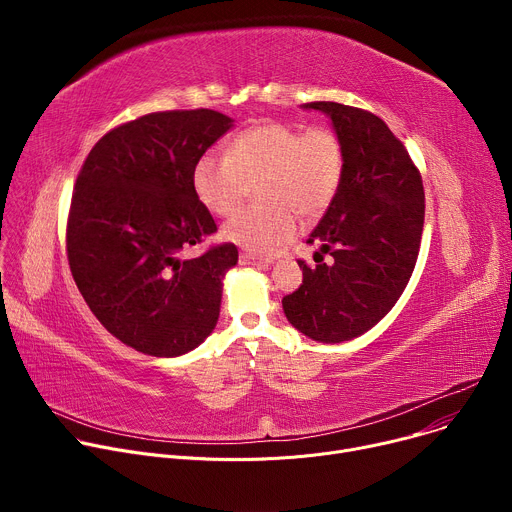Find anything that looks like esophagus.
<instances>
[{
	"mask_svg": "<svg viewBox=\"0 0 512 512\" xmlns=\"http://www.w3.org/2000/svg\"><path fill=\"white\" fill-rule=\"evenodd\" d=\"M239 261H241V265H257V267H265V265H269V259L255 257V255H251V253H241Z\"/></svg>",
	"mask_w": 512,
	"mask_h": 512,
	"instance_id": "34e87169",
	"label": "esophagus"
}]
</instances>
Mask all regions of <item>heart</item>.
I'll list each match as a JSON object with an SVG mask.
<instances>
[{
    "label": "heart",
    "instance_id": "b5f03b06",
    "mask_svg": "<svg viewBox=\"0 0 512 512\" xmlns=\"http://www.w3.org/2000/svg\"><path fill=\"white\" fill-rule=\"evenodd\" d=\"M344 176V150L326 127L302 133L296 125L263 121L235 135L227 156L198 158L192 188L216 216H233L251 186L261 204L237 214L223 239L253 253L271 255L296 237V214L314 218L334 200Z\"/></svg>",
    "mask_w": 512,
    "mask_h": 512
}]
</instances>
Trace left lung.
Instances as JSON below:
<instances>
[{"mask_svg":"<svg viewBox=\"0 0 512 512\" xmlns=\"http://www.w3.org/2000/svg\"><path fill=\"white\" fill-rule=\"evenodd\" d=\"M302 109L330 119L344 150V176L306 241L318 245L320 261H298L304 281L281 304L296 330L336 344L371 330L401 298L419 253L425 196L405 145L383 119L332 101Z\"/></svg>","mask_w":512,"mask_h":512,"instance_id":"1","label":"left lung"}]
</instances>
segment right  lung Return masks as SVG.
Returning a JSON list of instances; mask_svg holds the SVG:
<instances>
[{
    "instance_id": "obj_1",
    "label": "right lung",
    "mask_w": 512,
    "mask_h": 512,
    "mask_svg": "<svg viewBox=\"0 0 512 512\" xmlns=\"http://www.w3.org/2000/svg\"><path fill=\"white\" fill-rule=\"evenodd\" d=\"M233 127L212 111L150 113L103 135L72 194L66 251L87 306L123 344L174 358L200 346L221 314L233 243L182 259L216 231L192 170Z\"/></svg>"
}]
</instances>
